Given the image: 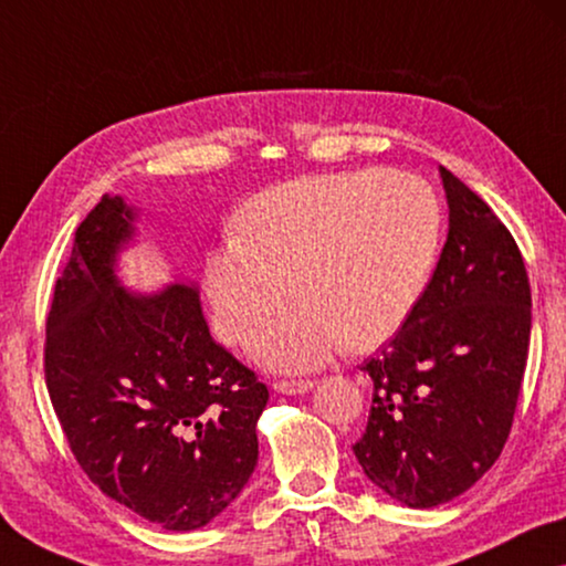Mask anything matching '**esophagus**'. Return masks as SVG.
I'll return each instance as SVG.
<instances>
[{"instance_id":"1","label":"esophagus","mask_w":566,"mask_h":566,"mask_svg":"<svg viewBox=\"0 0 566 566\" xmlns=\"http://www.w3.org/2000/svg\"><path fill=\"white\" fill-rule=\"evenodd\" d=\"M313 385H316V381L311 379H277L273 389L281 395H306L311 392Z\"/></svg>"}]
</instances>
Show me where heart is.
Listing matches in <instances>:
<instances>
[{"label":"heart","instance_id":"b5f03b06","mask_svg":"<svg viewBox=\"0 0 566 566\" xmlns=\"http://www.w3.org/2000/svg\"><path fill=\"white\" fill-rule=\"evenodd\" d=\"M234 230L205 255L214 334L248 344L295 293L301 306L255 344L268 367L295 371L344 342L374 349L402 328L438 263L442 210L417 174L359 169L265 189L240 207Z\"/></svg>","mask_w":566,"mask_h":566}]
</instances>
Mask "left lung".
<instances>
[{
    "mask_svg": "<svg viewBox=\"0 0 566 566\" xmlns=\"http://www.w3.org/2000/svg\"><path fill=\"white\" fill-rule=\"evenodd\" d=\"M448 240L420 303L379 356L364 438L369 481L410 509L465 493L499 460L532 336V289L516 240L440 167Z\"/></svg>",
    "mask_w": 566,
    "mask_h": 566,
    "instance_id": "obj_1",
    "label": "left lung"
}]
</instances>
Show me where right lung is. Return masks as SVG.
<instances>
[{"mask_svg":"<svg viewBox=\"0 0 566 566\" xmlns=\"http://www.w3.org/2000/svg\"><path fill=\"white\" fill-rule=\"evenodd\" d=\"M138 212L103 195L48 313L45 379L85 475L167 532L220 516L258 465L268 387L210 336L195 283L132 293L118 255Z\"/></svg>","mask_w":566,"mask_h":566,"instance_id":"obj_1","label":"right lung"}]
</instances>
